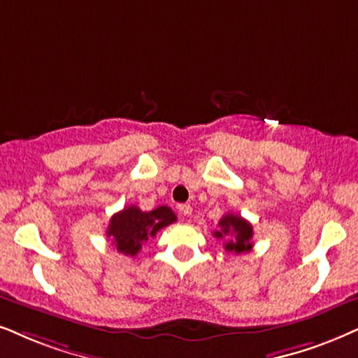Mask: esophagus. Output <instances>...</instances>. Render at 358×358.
<instances>
[{
  "mask_svg": "<svg viewBox=\"0 0 358 358\" xmlns=\"http://www.w3.org/2000/svg\"><path fill=\"white\" fill-rule=\"evenodd\" d=\"M178 211L182 213L183 216H189V215H192V206H189V205H178Z\"/></svg>",
  "mask_w": 358,
  "mask_h": 358,
  "instance_id": "1",
  "label": "esophagus"
}]
</instances>
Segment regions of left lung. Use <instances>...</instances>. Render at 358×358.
I'll use <instances>...</instances> for the list:
<instances>
[{"label": "left lung", "mask_w": 358, "mask_h": 358, "mask_svg": "<svg viewBox=\"0 0 358 358\" xmlns=\"http://www.w3.org/2000/svg\"><path fill=\"white\" fill-rule=\"evenodd\" d=\"M220 229L218 231H215V238H231L228 241L224 243V250L226 251H234L236 255L239 252H248L252 250V243H251V238H252V226L251 223H248L246 220L241 218V216L234 215V213H226L223 218L220 220Z\"/></svg>", "instance_id": "1"}]
</instances>
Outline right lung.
I'll use <instances>...</instances> for the list:
<instances>
[{"mask_svg": "<svg viewBox=\"0 0 358 358\" xmlns=\"http://www.w3.org/2000/svg\"><path fill=\"white\" fill-rule=\"evenodd\" d=\"M175 221V213L169 206L142 211L138 206L132 205L112 216L107 236L112 238V244H115V250L122 255L135 256L148 239Z\"/></svg>", "mask_w": 358, "mask_h": 358, "instance_id": "1", "label": "right lung"}]
</instances>
